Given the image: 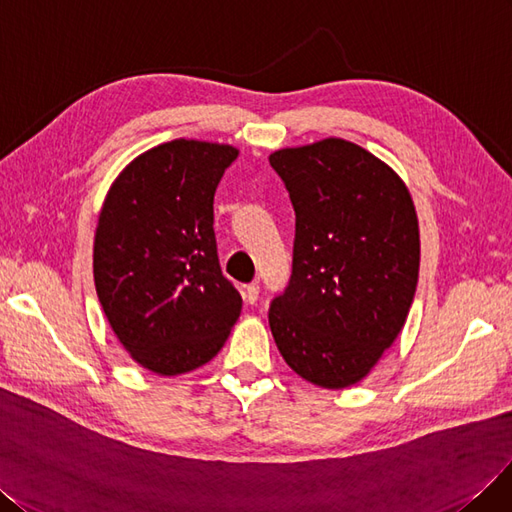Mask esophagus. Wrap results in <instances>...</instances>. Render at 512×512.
I'll list each match as a JSON object with an SVG mask.
<instances>
[{
  "label": "esophagus",
  "instance_id": "obj_1",
  "mask_svg": "<svg viewBox=\"0 0 512 512\" xmlns=\"http://www.w3.org/2000/svg\"><path fill=\"white\" fill-rule=\"evenodd\" d=\"M242 298H244L246 304H255L257 298H259V285H257V283L246 285L244 291H242Z\"/></svg>",
  "mask_w": 512,
  "mask_h": 512
}]
</instances>
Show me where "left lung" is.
<instances>
[{"label":"left lung","mask_w":512,"mask_h":512,"mask_svg":"<svg viewBox=\"0 0 512 512\" xmlns=\"http://www.w3.org/2000/svg\"><path fill=\"white\" fill-rule=\"evenodd\" d=\"M295 210L293 272L270 329L304 381L346 389L400 336L419 280V219L404 180L342 138L280 148Z\"/></svg>","instance_id":"obj_1"}]
</instances>
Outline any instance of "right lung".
<instances>
[{"label":"right lung","instance_id":"add662e5","mask_svg":"<svg viewBox=\"0 0 512 512\" xmlns=\"http://www.w3.org/2000/svg\"><path fill=\"white\" fill-rule=\"evenodd\" d=\"M238 148L178 138L129 161L93 240L104 315L129 357L159 376L202 368L240 317L214 240V191Z\"/></svg>","mask_w":512,"mask_h":512}]
</instances>
